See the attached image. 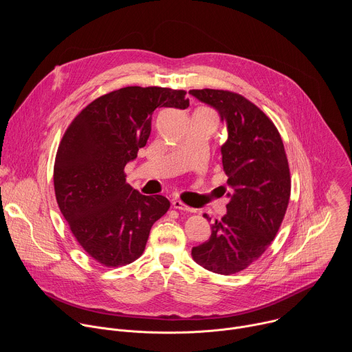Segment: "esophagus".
<instances>
[{"label": "esophagus", "mask_w": 352, "mask_h": 352, "mask_svg": "<svg viewBox=\"0 0 352 352\" xmlns=\"http://www.w3.org/2000/svg\"><path fill=\"white\" fill-rule=\"evenodd\" d=\"M171 205H173V208L174 209H177V210H184V212H195V209H192V208H189V206H186V205H184L181 200H178V199H173L171 200Z\"/></svg>", "instance_id": "esophagus-1"}]
</instances>
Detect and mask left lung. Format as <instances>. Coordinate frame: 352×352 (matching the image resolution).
<instances>
[{
  "label": "left lung",
  "instance_id": "1",
  "mask_svg": "<svg viewBox=\"0 0 352 352\" xmlns=\"http://www.w3.org/2000/svg\"><path fill=\"white\" fill-rule=\"evenodd\" d=\"M189 94L216 109L227 125L221 156L230 197L227 214L212 224L208 241L192 248V258L228 276L255 262L274 239L289 200L288 160L274 124L243 96L214 89Z\"/></svg>",
  "mask_w": 352,
  "mask_h": 352
}]
</instances>
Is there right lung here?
<instances>
[{
    "mask_svg": "<svg viewBox=\"0 0 352 352\" xmlns=\"http://www.w3.org/2000/svg\"><path fill=\"white\" fill-rule=\"evenodd\" d=\"M186 91L128 86L98 97L71 122L54 164L57 204L86 252L104 266L132 263L144 250L168 199L144 196L125 182L159 107L185 110Z\"/></svg>",
    "mask_w": 352,
    "mask_h": 352,
    "instance_id": "1",
    "label": "right lung"
}]
</instances>
